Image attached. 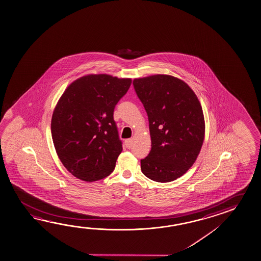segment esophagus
Wrapping results in <instances>:
<instances>
[{"instance_id":"esophagus-1","label":"esophagus","mask_w":261,"mask_h":261,"mask_svg":"<svg viewBox=\"0 0 261 261\" xmlns=\"http://www.w3.org/2000/svg\"><path fill=\"white\" fill-rule=\"evenodd\" d=\"M124 145H125V147L127 148H131L132 145H133V140L131 138H128V139L124 141Z\"/></svg>"}]
</instances>
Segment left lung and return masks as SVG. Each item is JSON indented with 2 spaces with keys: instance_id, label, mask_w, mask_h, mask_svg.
Here are the masks:
<instances>
[{
  "instance_id": "8db88e82",
  "label": "left lung",
  "mask_w": 261,
  "mask_h": 261,
  "mask_svg": "<svg viewBox=\"0 0 261 261\" xmlns=\"http://www.w3.org/2000/svg\"><path fill=\"white\" fill-rule=\"evenodd\" d=\"M134 89L147 112L151 150L140 161L144 175L167 182L196 162L205 136V121L196 94L182 80L166 74L135 79Z\"/></svg>"
}]
</instances>
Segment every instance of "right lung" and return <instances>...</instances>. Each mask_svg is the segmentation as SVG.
<instances>
[{
  "instance_id": "add662e5",
  "label": "right lung",
  "mask_w": 261,
  "mask_h": 261,
  "mask_svg": "<svg viewBox=\"0 0 261 261\" xmlns=\"http://www.w3.org/2000/svg\"><path fill=\"white\" fill-rule=\"evenodd\" d=\"M131 79L90 74L75 80L60 98L51 118V137L64 167L86 182L113 172L123 143L113 119Z\"/></svg>"
}]
</instances>
